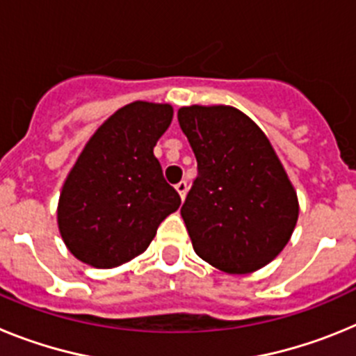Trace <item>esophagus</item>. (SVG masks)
<instances>
[{
  "instance_id": "1",
  "label": "esophagus",
  "mask_w": 356,
  "mask_h": 356,
  "mask_svg": "<svg viewBox=\"0 0 356 356\" xmlns=\"http://www.w3.org/2000/svg\"><path fill=\"white\" fill-rule=\"evenodd\" d=\"M176 191H178V194H180L181 200H185V196H187V181L181 180L180 184H176Z\"/></svg>"
}]
</instances>
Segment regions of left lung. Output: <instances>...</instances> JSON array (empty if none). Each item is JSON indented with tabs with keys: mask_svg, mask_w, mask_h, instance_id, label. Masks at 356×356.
<instances>
[{
	"mask_svg": "<svg viewBox=\"0 0 356 356\" xmlns=\"http://www.w3.org/2000/svg\"><path fill=\"white\" fill-rule=\"evenodd\" d=\"M178 122L197 162L181 207L194 251L229 275L267 266L285 248L300 213L269 139L234 106H181Z\"/></svg>",
	"mask_w": 356,
	"mask_h": 356,
	"instance_id": "obj_1",
	"label": "left lung"
}]
</instances>
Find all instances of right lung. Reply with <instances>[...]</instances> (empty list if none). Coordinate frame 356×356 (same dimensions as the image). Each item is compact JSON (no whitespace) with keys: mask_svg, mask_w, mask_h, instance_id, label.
Wrapping results in <instances>:
<instances>
[{"mask_svg":"<svg viewBox=\"0 0 356 356\" xmlns=\"http://www.w3.org/2000/svg\"><path fill=\"white\" fill-rule=\"evenodd\" d=\"M172 121L168 103L134 102L85 144L58 200V229L83 264L110 269L144 253L160 222L180 207L153 147Z\"/></svg>","mask_w":356,"mask_h":356,"instance_id":"right-lung-1","label":"right lung"}]
</instances>
